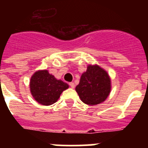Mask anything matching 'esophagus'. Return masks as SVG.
Masks as SVG:
<instances>
[{"label":"esophagus","instance_id":"esophagus-1","mask_svg":"<svg viewBox=\"0 0 148 148\" xmlns=\"http://www.w3.org/2000/svg\"><path fill=\"white\" fill-rule=\"evenodd\" d=\"M69 84H70V87H71V88L73 89L74 87H75V84H74V82H70Z\"/></svg>","mask_w":148,"mask_h":148}]
</instances>
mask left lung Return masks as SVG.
I'll return each instance as SVG.
<instances>
[{
	"label": "left lung",
	"mask_w": 148,
	"mask_h": 148,
	"mask_svg": "<svg viewBox=\"0 0 148 148\" xmlns=\"http://www.w3.org/2000/svg\"><path fill=\"white\" fill-rule=\"evenodd\" d=\"M110 78L108 73L98 65H89L75 87L81 100L89 105L103 102L110 92Z\"/></svg>",
	"instance_id": "1"
}]
</instances>
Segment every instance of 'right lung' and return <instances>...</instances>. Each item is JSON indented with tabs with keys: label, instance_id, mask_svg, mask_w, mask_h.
Masks as SVG:
<instances>
[{
	"label": "right lung",
	"instance_id": "1",
	"mask_svg": "<svg viewBox=\"0 0 148 148\" xmlns=\"http://www.w3.org/2000/svg\"><path fill=\"white\" fill-rule=\"evenodd\" d=\"M69 87L66 83L57 80L47 70H40L30 80V90L35 101L42 105L56 103L64 90Z\"/></svg>",
	"mask_w": 148,
	"mask_h": 148
}]
</instances>
